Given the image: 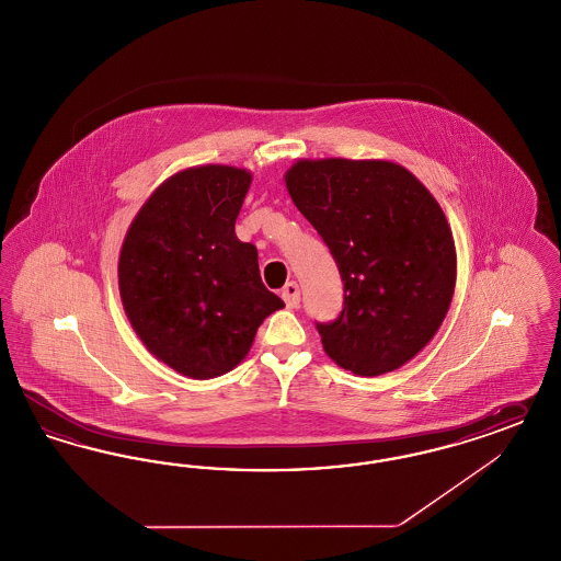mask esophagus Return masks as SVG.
Instances as JSON below:
<instances>
[{"mask_svg": "<svg viewBox=\"0 0 561 561\" xmlns=\"http://www.w3.org/2000/svg\"><path fill=\"white\" fill-rule=\"evenodd\" d=\"M280 297L287 304V308H297L299 306V285L295 280H290L280 290Z\"/></svg>", "mask_w": 561, "mask_h": 561, "instance_id": "34e87169", "label": "esophagus"}]
</instances>
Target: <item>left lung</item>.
Masks as SVG:
<instances>
[{
	"instance_id": "8db88e82",
	"label": "left lung",
	"mask_w": 561,
	"mask_h": 561,
	"mask_svg": "<svg viewBox=\"0 0 561 561\" xmlns=\"http://www.w3.org/2000/svg\"><path fill=\"white\" fill-rule=\"evenodd\" d=\"M285 183L343 280V310L316 322L324 352L357 376L397 370L435 336L454 297L443 209L410 170L385 160H299Z\"/></svg>"
}]
</instances>
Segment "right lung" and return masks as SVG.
<instances>
[{"label":"right lung","mask_w":561,"mask_h":561,"mask_svg":"<svg viewBox=\"0 0 561 561\" xmlns=\"http://www.w3.org/2000/svg\"><path fill=\"white\" fill-rule=\"evenodd\" d=\"M248 170L188 168L158 188L126 232L118 287L147 350L172 370H232L283 299L264 287L257 250L234 234Z\"/></svg>","instance_id":"obj_1"}]
</instances>
